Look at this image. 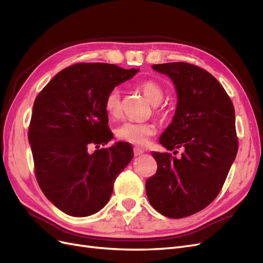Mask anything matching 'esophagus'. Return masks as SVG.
I'll use <instances>...</instances> for the list:
<instances>
[{
  "instance_id": "1",
  "label": "esophagus",
  "mask_w": 263,
  "mask_h": 263,
  "mask_svg": "<svg viewBox=\"0 0 263 263\" xmlns=\"http://www.w3.org/2000/svg\"><path fill=\"white\" fill-rule=\"evenodd\" d=\"M141 154H144V150H142L141 148H139V147H135L134 148V155L135 156H140Z\"/></svg>"
}]
</instances>
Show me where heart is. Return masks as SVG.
<instances>
[{"label": "heart", "instance_id": "heart-1", "mask_svg": "<svg viewBox=\"0 0 263 263\" xmlns=\"http://www.w3.org/2000/svg\"><path fill=\"white\" fill-rule=\"evenodd\" d=\"M138 87L144 93L145 97L153 105H159L164 99V89L161 84L154 80L142 81ZM104 107L108 116L116 118L122 113V98L121 91L117 87L110 90L104 101ZM157 128L153 123H138V122H124L119 125L116 129V136L126 142H130L133 145L144 146L147 144L148 139L154 136Z\"/></svg>", "mask_w": 263, "mask_h": 263}]
</instances>
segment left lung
<instances>
[{
	"mask_svg": "<svg viewBox=\"0 0 263 263\" xmlns=\"http://www.w3.org/2000/svg\"><path fill=\"white\" fill-rule=\"evenodd\" d=\"M153 69L168 76L178 94L176 114L159 142L183 154L177 159L154 151L158 169L146 181V193L157 212L183 218L210 205L224 185L238 150L235 108L224 87L200 67L169 62Z\"/></svg>",
	"mask_w": 263,
	"mask_h": 263,
	"instance_id": "left-lung-1",
	"label": "left lung"
}]
</instances>
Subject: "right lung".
<instances>
[{
	"label": "right lung",
	"mask_w": 263,
	"mask_h": 263,
	"mask_svg": "<svg viewBox=\"0 0 263 263\" xmlns=\"http://www.w3.org/2000/svg\"><path fill=\"white\" fill-rule=\"evenodd\" d=\"M137 72L109 63H76L37 95L28 129L35 176L45 196L70 216L104 208L117 176L132 161L133 147L125 141L93 154L87 149L113 138L105 98Z\"/></svg>",
	"instance_id": "1"
}]
</instances>
